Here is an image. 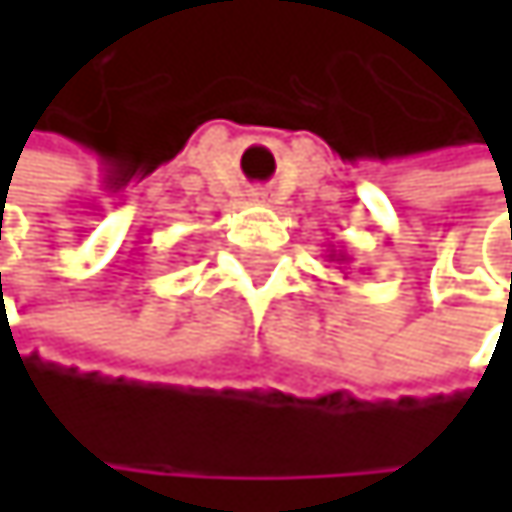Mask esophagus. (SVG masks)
Returning <instances> with one entry per match:
<instances>
[{
	"label": "esophagus",
	"mask_w": 512,
	"mask_h": 512,
	"mask_svg": "<svg viewBox=\"0 0 512 512\" xmlns=\"http://www.w3.org/2000/svg\"><path fill=\"white\" fill-rule=\"evenodd\" d=\"M252 198H255V201H269V195H266V192H255Z\"/></svg>",
	"instance_id": "esophagus-1"
}]
</instances>
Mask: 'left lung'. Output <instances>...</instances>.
<instances>
[{"instance_id": "left-lung-1", "label": "left lung", "mask_w": 512, "mask_h": 512, "mask_svg": "<svg viewBox=\"0 0 512 512\" xmlns=\"http://www.w3.org/2000/svg\"><path fill=\"white\" fill-rule=\"evenodd\" d=\"M326 257H329L332 263H353V257L347 255V252H335V249H332Z\"/></svg>"}]
</instances>
